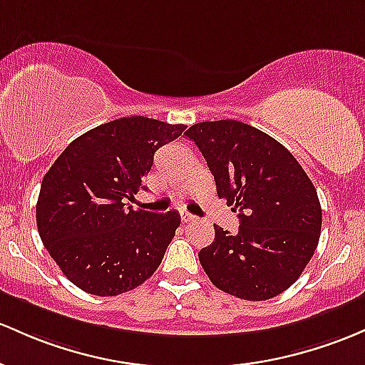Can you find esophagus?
<instances>
[{"mask_svg":"<svg viewBox=\"0 0 365 365\" xmlns=\"http://www.w3.org/2000/svg\"><path fill=\"white\" fill-rule=\"evenodd\" d=\"M180 218H182V222H183V223H189V222H194L195 216H194V215H190L189 211L182 210V211H180Z\"/></svg>","mask_w":365,"mask_h":365,"instance_id":"34e87169","label":"esophagus"}]
</instances>
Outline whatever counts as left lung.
<instances>
[{
	"label": "left lung",
	"instance_id": "left-lung-1",
	"mask_svg": "<svg viewBox=\"0 0 365 365\" xmlns=\"http://www.w3.org/2000/svg\"><path fill=\"white\" fill-rule=\"evenodd\" d=\"M185 135L241 223L237 234L215 225V241L199 251L204 272L218 289L247 302L280 294L317 250L322 210L314 183L282 143L246 123L204 121Z\"/></svg>",
	"mask_w": 365,
	"mask_h": 365
}]
</instances>
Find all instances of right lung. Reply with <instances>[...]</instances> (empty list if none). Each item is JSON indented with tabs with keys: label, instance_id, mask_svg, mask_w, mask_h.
<instances>
[{
	"label": "right lung",
	"instance_id": "obj_1",
	"mask_svg": "<svg viewBox=\"0 0 365 365\" xmlns=\"http://www.w3.org/2000/svg\"><path fill=\"white\" fill-rule=\"evenodd\" d=\"M185 128L143 115L114 119L72 140L51 164L36 223L48 253L79 289L126 293L161 265L180 215L135 211L124 201L138 192L155 150Z\"/></svg>",
	"mask_w": 365,
	"mask_h": 365
}]
</instances>
